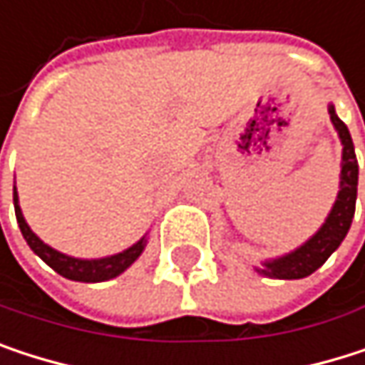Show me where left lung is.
<instances>
[{"instance_id":"obj_1","label":"left lung","mask_w":365,"mask_h":365,"mask_svg":"<svg viewBox=\"0 0 365 365\" xmlns=\"http://www.w3.org/2000/svg\"><path fill=\"white\" fill-rule=\"evenodd\" d=\"M329 118L340 135L342 142V170H340V191L336 197V204L331 208V212L327 215L325 223L321 225V230L306 240L299 249L278 257L270 259L264 264L262 272L264 276L270 278H304L310 276L314 270H319L327 257L340 247V242L344 240V236L349 234L353 215H355V200H357V174H359V165H357V157H355V146L351 140V133L346 129V125L338 118L334 106L329 103Z\"/></svg>"}]
</instances>
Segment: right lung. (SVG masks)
<instances>
[{
    "mask_svg": "<svg viewBox=\"0 0 365 365\" xmlns=\"http://www.w3.org/2000/svg\"><path fill=\"white\" fill-rule=\"evenodd\" d=\"M14 212H16V221L21 227L23 238L27 240L29 249L42 259L46 262L53 270L70 280H78V282H101V280H110L120 272H125L144 251L146 247V238L138 240L133 247L125 249L123 253L110 255V257H101V259H76L70 255H63L55 249H51L48 245H44L27 225L21 206H19V195H16V187H14Z\"/></svg>",
    "mask_w": 365,
    "mask_h": 365,
    "instance_id": "1",
    "label": "right lung"
}]
</instances>
